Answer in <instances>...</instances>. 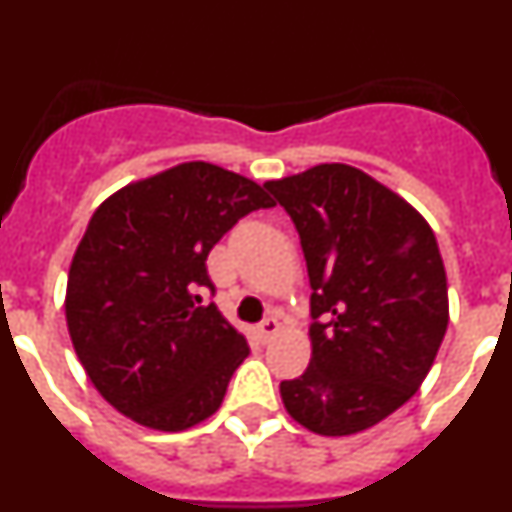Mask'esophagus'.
Here are the masks:
<instances>
[{
    "mask_svg": "<svg viewBox=\"0 0 512 512\" xmlns=\"http://www.w3.org/2000/svg\"><path fill=\"white\" fill-rule=\"evenodd\" d=\"M279 328H282V325H279L277 318H266L264 323L259 325V338H261V341H264V343H269L271 338L277 336Z\"/></svg>",
    "mask_w": 512,
    "mask_h": 512,
    "instance_id": "esophagus-1",
    "label": "esophagus"
}]
</instances>
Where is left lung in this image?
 <instances>
[{"label":"left lung","instance_id":"1","mask_svg":"<svg viewBox=\"0 0 512 512\" xmlns=\"http://www.w3.org/2000/svg\"><path fill=\"white\" fill-rule=\"evenodd\" d=\"M264 187L300 233L312 287L310 366L279 384L284 408L318 436L366 431L420 390L446 336L436 235L410 202L348 164Z\"/></svg>","mask_w":512,"mask_h":512}]
</instances>
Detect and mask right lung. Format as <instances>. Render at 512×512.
<instances>
[{"label": "right lung", "instance_id": "1", "mask_svg": "<svg viewBox=\"0 0 512 512\" xmlns=\"http://www.w3.org/2000/svg\"><path fill=\"white\" fill-rule=\"evenodd\" d=\"M261 207H274L261 184L187 161L94 210L69 269L66 325L89 382L117 413L176 433L223 405L248 343L197 292H215L212 246Z\"/></svg>", "mask_w": 512, "mask_h": 512}]
</instances>
